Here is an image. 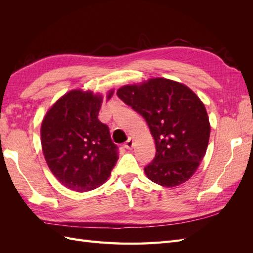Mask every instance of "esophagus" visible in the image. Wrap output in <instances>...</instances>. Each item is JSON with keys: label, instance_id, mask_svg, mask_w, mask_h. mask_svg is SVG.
I'll use <instances>...</instances> for the list:
<instances>
[{"label": "esophagus", "instance_id": "esophagus-1", "mask_svg": "<svg viewBox=\"0 0 253 253\" xmlns=\"http://www.w3.org/2000/svg\"><path fill=\"white\" fill-rule=\"evenodd\" d=\"M133 145H134V141H133V139H132V138H128V139L125 142L124 147H125L126 149H127V150H131V149L133 148Z\"/></svg>", "mask_w": 253, "mask_h": 253}]
</instances>
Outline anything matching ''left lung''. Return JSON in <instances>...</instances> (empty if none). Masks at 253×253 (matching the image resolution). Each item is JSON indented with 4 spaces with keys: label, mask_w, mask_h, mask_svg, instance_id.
Wrapping results in <instances>:
<instances>
[{
    "label": "left lung",
    "mask_w": 253,
    "mask_h": 253,
    "mask_svg": "<svg viewBox=\"0 0 253 253\" xmlns=\"http://www.w3.org/2000/svg\"><path fill=\"white\" fill-rule=\"evenodd\" d=\"M117 96L144 118L155 140L154 159L145 175L172 188L187 181L203 160L210 137L204 103L181 83L165 78L126 85Z\"/></svg>",
    "instance_id": "1"
}]
</instances>
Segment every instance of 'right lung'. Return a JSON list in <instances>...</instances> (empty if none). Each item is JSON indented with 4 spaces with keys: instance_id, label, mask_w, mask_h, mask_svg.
<instances>
[{
    "instance_id": "add662e5",
    "label": "right lung",
    "mask_w": 253,
    "mask_h": 253,
    "mask_svg": "<svg viewBox=\"0 0 253 253\" xmlns=\"http://www.w3.org/2000/svg\"><path fill=\"white\" fill-rule=\"evenodd\" d=\"M101 103V96L74 89L61 97L42 121L41 143L49 170L77 192L101 186L118 160L109 126L98 119Z\"/></svg>"
}]
</instances>
